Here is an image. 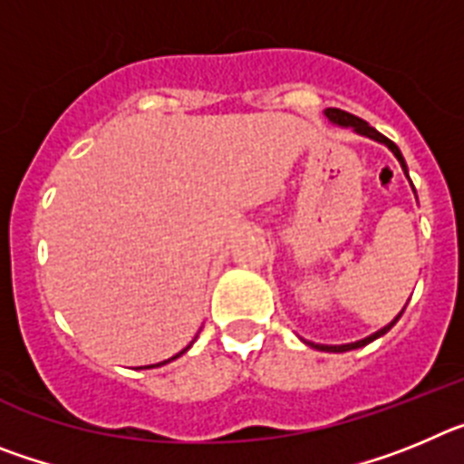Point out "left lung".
I'll use <instances>...</instances> for the list:
<instances>
[{
	"instance_id": "obj_1",
	"label": "left lung",
	"mask_w": 464,
	"mask_h": 464,
	"mask_svg": "<svg viewBox=\"0 0 464 464\" xmlns=\"http://www.w3.org/2000/svg\"><path fill=\"white\" fill-rule=\"evenodd\" d=\"M325 116H327V121H332V122H334V125L353 127L355 132L362 134V137H370V139H374V141L385 143V146H388V149L392 150V155H395V158H397V162H400V165H401V169H404V174H407V162H404V158H401L400 149H397V146L391 141V139L383 137V134H381V132H376V130L370 125V122H364L362 118L353 116V113H346V111H342V109H327V111H325ZM407 176H409V174H407ZM400 315H401V314H400ZM400 315H397V318L391 323V325L381 327L379 332H374V334H370V337H367V339H360V342L343 343V346H325V343H311V342H306V343H309V346H314V348H318V351H327V353H343V351H353V348L367 346V343H370V342H374V339H379L381 334H385V332L391 330V327L395 325L397 321H400Z\"/></svg>"
}]
</instances>
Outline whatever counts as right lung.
I'll return each mask as SVG.
<instances>
[{
  "instance_id": "right-lung-1",
  "label": "right lung",
  "mask_w": 464,
  "mask_h": 464,
  "mask_svg": "<svg viewBox=\"0 0 464 464\" xmlns=\"http://www.w3.org/2000/svg\"><path fill=\"white\" fill-rule=\"evenodd\" d=\"M188 348H190V346H186V348H183V351H181V353H176V355H174V358H169V360H165V362H158V364H150V367H162V364H167V362H171V360H176V358H181V355H183V353H186V351H188Z\"/></svg>"
}]
</instances>
